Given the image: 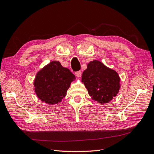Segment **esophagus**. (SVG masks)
Instances as JSON below:
<instances>
[{
    "instance_id": "obj_1",
    "label": "esophagus",
    "mask_w": 154,
    "mask_h": 154,
    "mask_svg": "<svg viewBox=\"0 0 154 154\" xmlns=\"http://www.w3.org/2000/svg\"><path fill=\"white\" fill-rule=\"evenodd\" d=\"M76 76L78 77V78H80L81 76H82V71H77V72H76Z\"/></svg>"
}]
</instances>
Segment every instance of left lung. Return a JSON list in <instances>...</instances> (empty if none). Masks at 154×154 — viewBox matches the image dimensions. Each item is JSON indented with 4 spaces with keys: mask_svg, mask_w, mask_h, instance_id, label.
I'll list each match as a JSON object with an SVG mask.
<instances>
[{
    "mask_svg": "<svg viewBox=\"0 0 154 154\" xmlns=\"http://www.w3.org/2000/svg\"><path fill=\"white\" fill-rule=\"evenodd\" d=\"M82 77L88 94L101 104L109 103L118 94L120 88V78L117 72L98 60L88 63Z\"/></svg>",
    "mask_w": 154,
    "mask_h": 154,
    "instance_id": "obj_1",
    "label": "left lung"
}]
</instances>
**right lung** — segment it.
<instances>
[{
	"label": "right lung",
	"mask_w": 154,
	"mask_h": 154,
	"mask_svg": "<svg viewBox=\"0 0 154 154\" xmlns=\"http://www.w3.org/2000/svg\"><path fill=\"white\" fill-rule=\"evenodd\" d=\"M75 76L57 61H53L36 74L35 91L42 101L49 105L57 104L66 96V92Z\"/></svg>",
	"instance_id": "obj_1"
}]
</instances>
